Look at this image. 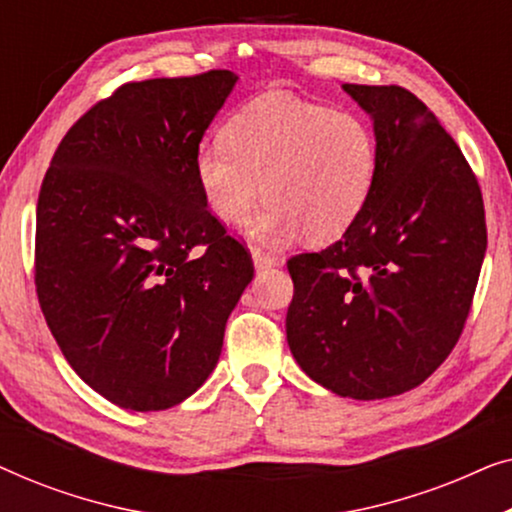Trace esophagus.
Masks as SVG:
<instances>
[{"mask_svg": "<svg viewBox=\"0 0 512 512\" xmlns=\"http://www.w3.org/2000/svg\"><path fill=\"white\" fill-rule=\"evenodd\" d=\"M251 258H254L256 270H268V268H277L279 265V258L275 254H268V251L258 247H254V251H251Z\"/></svg>", "mask_w": 512, "mask_h": 512, "instance_id": "esophagus-1", "label": "esophagus"}]
</instances>
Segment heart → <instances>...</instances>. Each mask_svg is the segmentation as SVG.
I'll return each mask as SVG.
<instances>
[{
  "instance_id": "1",
  "label": "heart",
  "mask_w": 512,
  "mask_h": 512,
  "mask_svg": "<svg viewBox=\"0 0 512 512\" xmlns=\"http://www.w3.org/2000/svg\"><path fill=\"white\" fill-rule=\"evenodd\" d=\"M223 142L195 151L193 172L209 214L226 226L247 221L258 240H284L300 228L310 242L347 233L366 209L377 177V139L352 111H331L275 93L226 123Z\"/></svg>"
}]
</instances>
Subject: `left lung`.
Returning a JSON list of instances; mask_svg holds the SVG:
<instances>
[{"label":"left lung","instance_id":"1","mask_svg":"<svg viewBox=\"0 0 512 512\" xmlns=\"http://www.w3.org/2000/svg\"><path fill=\"white\" fill-rule=\"evenodd\" d=\"M342 90L373 118L377 177L338 242L289 261L286 340L333 394L422 384L457 345L487 251L478 179L433 111L401 86Z\"/></svg>","mask_w":512,"mask_h":512}]
</instances>
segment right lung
Here are the masks:
<instances>
[{
    "label": "right lung",
    "mask_w": 512,
    "mask_h": 512,
    "mask_svg": "<svg viewBox=\"0 0 512 512\" xmlns=\"http://www.w3.org/2000/svg\"><path fill=\"white\" fill-rule=\"evenodd\" d=\"M237 74L125 83L76 121L41 184L34 284L74 373L118 408L179 405L254 277L202 200V135Z\"/></svg>",
    "instance_id": "obj_1"
}]
</instances>
